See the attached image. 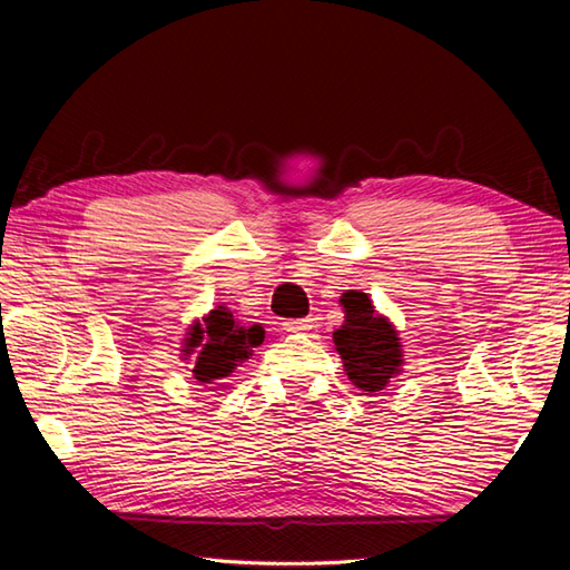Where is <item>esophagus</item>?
I'll list each match as a JSON object with an SVG mask.
<instances>
[{"label": "esophagus", "instance_id": "34e87169", "mask_svg": "<svg viewBox=\"0 0 570 570\" xmlns=\"http://www.w3.org/2000/svg\"><path fill=\"white\" fill-rule=\"evenodd\" d=\"M284 328L288 333H306L313 328V321L311 318H296V321H286Z\"/></svg>", "mask_w": 570, "mask_h": 570}]
</instances>
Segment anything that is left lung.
<instances>
[{"label":"left lung","mask_w":570,"mask_h":570,"mask_svg":"<svg viewBox=\"0 0 570 570\" xmlns=\"http://www.w3.org/2000/svg\"><path fill=\"white\" fill-rule=\"evenodd\" d=\"M345 323L333 333L350 382L362 392H382L394 374L402 372V345L390 321L374 313L362 292L343 294Z\"/></svg>","instance_id":"8db88e82"}]
</instances>
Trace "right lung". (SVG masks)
I'll return each mask as SVG.
<instances>
[{
	"mask_svg": "<svg viewBox=\"0 0 570 570\" xmlns=\"http://www.w3.org/2000/svg\"><path fill=\"white\" fill-rule=\"evenodd\" d=\"M188 335L186 355H193V377L203 384H217L229 377L239 362L252 355V347L264 341L259 325L245 328L223 306L210 311L203 323L193 325Z\"/></svg>",
	"mask_w": 570,
	"mask_h": 570,
	"instance_id": "1",
	"label": "right lung"
}]
</instances>
